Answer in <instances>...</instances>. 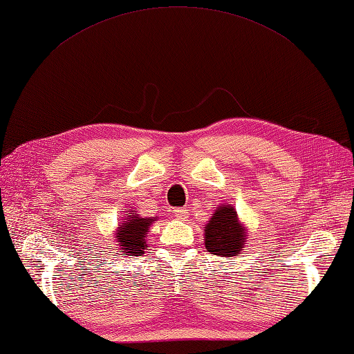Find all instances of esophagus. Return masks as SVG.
Here are the masks:
<instances>
[{
	"mask_svg": "<svg viewBox=\"0 0 354 354\" xmlns=\"http://www.w3.org/2000/svg\"><path fill=\"white\" fill-rule=\"evenodd\" d=\"M174 215H176L177 220L185 221L187 218V209L186 207H178V209H176V211H174Z\"/></svg>",
	"mask_w": 354,
	"mask_h": 354,
	"instance_id": "1",
	"label": "esophagus"
}]
</instances>
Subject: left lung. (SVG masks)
<instances>
[{"label": "left lung", "mask_w": 354, "mask_h": 354, "mask_svg": "<svg viewBox=\"0 0 354 354\" xmlns=\"http://www.w3.org/2000/svg\"><path fill=\"white\" fill-rule=\"evenodd\" d=\"M205 246L218 257H238L248 244V229L238 218L234 206L220 205L205 225Z\"/></svg>", "instance_id": "left-lung-1"}]
</instances>
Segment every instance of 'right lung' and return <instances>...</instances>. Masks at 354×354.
Wrapping results in <instances>:
<instances>
[{
    "mask_svg": "<svg viewBox=\"0 0 354 354\" xmlns=\"http://www.w3.org/2000/svg\"><path fill=\"white\" fill-rule=\"evenodd\" d=\"M154 221H157V217L143 218L136 211L125 214L124 221H120L118 229L114 230V240L118 243L119 252L131 257L143 254L148 248L147 234Z\"/></svg>",
    "mask_w": 354,
    "mask_h": 354,
    "instance_id": "right-lung-1",
    "label": "right lung"
}]
</instances>
